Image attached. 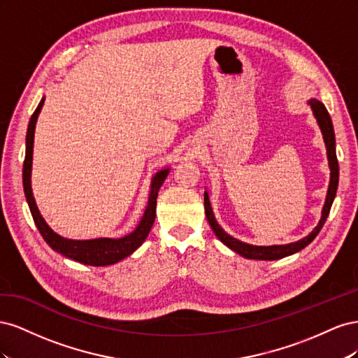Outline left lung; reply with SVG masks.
<instances>
[{
  "mask_svg": "<svg viewBox=\"0 0 358 358\" xmlns=\"http://www.w3.org/2000/svg\"><path fill=\"white\" fill-rule=\"evenodd\" d=\"M309 104L313 110V115H315L317 121L321 127V131L324 136V142H326L327 146V157H329V164H330V170H331V176H330V187H329V192H327V200L326 204H324L322 209V216L320 224L313 229V231L301 239L299 242L289 243V245H279V246H254V245H248L243 242H239L237 239H233L231 236L227 234L221 227L218 225V222L215 221V216L212 213V208L209 203V197L208 192H204V210H206V218H208L212 230L215 231V234L218 236V239L229 246L230 249H233L234 252L241 254L245 258H251V259H279L284 258L287 255L294 254L300 249L305 248L306 245H309L313 239H315L317 234L320 233V230L322 229L324 222H326L327 216L330 213V208L333 204L336 191H338V183H339V162H338V157H336V140H334V129H333V124H331V117L321 101L312 99L309 100Z\"/></svg>",
  "mask_w": 358,
  "mask_h": 358,
  "instance_id": "8db88e82",
  "label": "left lung"
}]
</instances>
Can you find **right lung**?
<instances>
[{
    "mask_svg": "<svg viewBox=\"0 0 358 358\" xmlns=\"http://www.w3.org/2000/svg\"><path fill=\"white\" fill-rule=\"evenodd\" d=\"M45 103V99L40 101L37 106L36 112L32 113L29 124H28V131H27V150H25V159H24V169H22V179H24V191L25 197L29 206V210L32 215V220H34L37 229L41 234L45 242L64 257L71 258L74 262H79L82 264L88 266H109L121 262L122 258L133 254L136 249L145 242L150 229H152V224L155 221V210H157V197L158 191L162 185V182L167 178V170L158 171L154 180L152 187H150V196L148 201V208L145 210V215L142 221L137 225V229L122 239H94V241H70L64 239V237L53 233L45 220L41 218V215L37 209L34 197H32L31 191V162H32V143H34V129L37 116L41 110V106Z\"/></svg>",
    "mask_w": 358,
    "mask_h": 358,
    "instance_id": "1",
    "label": "right lung"
}]
</instances>
